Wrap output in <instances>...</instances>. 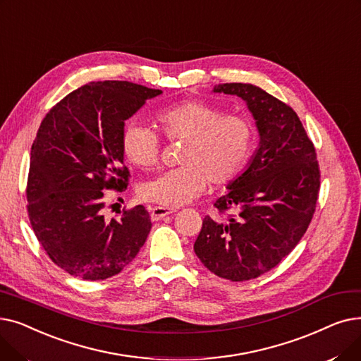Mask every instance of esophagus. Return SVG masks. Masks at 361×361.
I'll use <instances>...</instances> for the list:
<instances>
[{"label": "esophagus", "instance_id": "34e87169", "mask_svg": "<svg viewBox=\"0 0 361 361\" xmlns=\"http://www.w3.org/2000/svg\"><path fill=\"white\" fill-rule=\"evenodd\" d=\"M176 213L175 209H167V207H152L151 209V219L152 220H161L163 217Z\"/></svg>", "mask_w": 361, "mask_h": 361}]
</instances>
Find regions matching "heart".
<instances>
[{"mask_svg":"<svg viewBox=\"0 0 361 361\" xmlns=\"http://www.w3.org/2000/svg\"><path fill=\"white\" fill-rule=\"evenodd\" d=\"M164 138L183 141L182 166L166 170L144 182L140 197L167 209L180 207L200 197L209 182L223 185L233 179L250 156L254 128L248 118L223 111L204 101H182L154 114ZM125 157L141 169L156 166L160 138L140 122H128L122 130Z\"/></svg>","mask_w":361,"mask_h":361,"instance_id":"1","label":"heart"}]
</instances>
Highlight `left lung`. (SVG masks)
Here are the masks:
<instances>
[{"label":"left lung","instance_id":"left-lung-1","mask_svg":"<svg viewBox=\"0 0 361 361\" xmlns=\"http://www.w3.org/2000/svg\"><path fill=\"white\" fill-rule=\"evenodd\" d=\"M216 94L243 98L260 135L244 173L214 207L236 216H205L194 244L201 263L219 278L243 282L276 267L313 219L320 190L316 149L297 113L251 83H220Z\"/></svg>","mask_w":361,"mask_h":361}]
</instances>
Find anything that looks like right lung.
Returning a JSON list of instances; mask_svg holds the SVG:
<instances>
[{
  "label": "right lung",
  "mask_w": 361,
  "mask_h": 361,
  "mask_svg": "<svg viewBox=\"0 0 361 361\" xmlns=\"http://www.w3.org/2000/svg\"><path fill=\"white\" fill-rule=\"evenodd\" d=\"M126 80L91 82L48 111L30 149L27 213L39 244L60 269L83 281L114 276L151 231L142 205L104 217V192H122L125 120L160 95Z\"/></svg>",
  "instance_id": "1"
}]
</instances>
